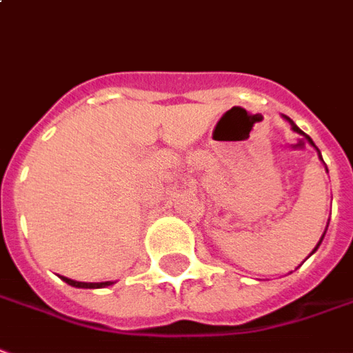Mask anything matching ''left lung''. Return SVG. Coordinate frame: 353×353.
I'll return each instance as SVG.
<instances>
[{
	"mask_svg": "<svg viewBox=\"0 0 353 353\" xmlns=\"http://www.w3.org/2000/svg\"><path fill=\"white\" fill-rule=\"evenodd\" d=\"M285 118H287L288 122H290V125H292V130H294V132H298V134H304V132H302V130H300V128H298V125L294 124V122H292V120H290V118H288V117H285ZM305 137H307V141H310V143H312V145H314V141H312V139H310V135H305ZM314 147H315V145H314ZM319 157H321V154H319ZM321 160H323V159H321ZM323 236H325V233H323ZM323 236H321V241H323ZM321 241H319V243H317V246L321 245ZM317 246H315L314 250H317Z\"/></svg>",
	"mask_w": 353,
	"mask_h": 353,
	"instance_id": "obj_1",
	"label": "left lung"
}]
</instances>
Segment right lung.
<instances>
[{"mask_svg":"<svg viewBox=\"0 0 353 353\" xmlns=\"http://www.w3.org/2000/svg\"><path fill=\"white\" fill-rule=\"evenodd\" d=\"M63 281L78 288H101V287H108V285H112L110 281H107V283H80V281H72V279H68V277H63Z\"/></svg>","mask_w":353,"mask_h":353,"instance_id":"right-lung-1","label":"right lung"}]
</instances>
